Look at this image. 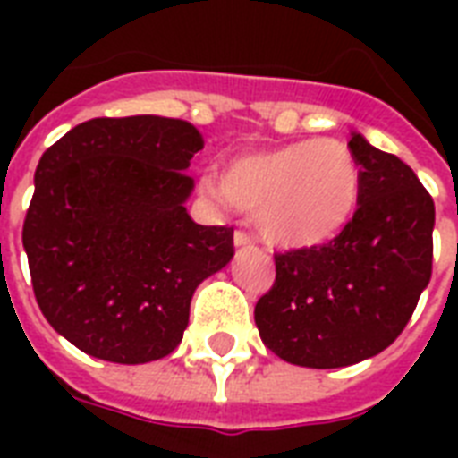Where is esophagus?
Wrapping results in <instances>:
<instances>
[{
	"instance_id": "34e87169",
	"label": "esophagus",
	"mask_w": 458,
	"mask_h": 458,
	"mask_svg": "<svg viewBox=\"0 0 458 458\" xmlns=\"http://www.w3.org/2000/svg\"><path fill=\"white\" fill-rule=\"evenodd\" d=\"M233 244H235L237 250H244V247H251V244H254V240H251L247 233H242V230H237L235 235H233Z\"/></svg>"
}]
</instances>
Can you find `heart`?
Segmentation results:
<instances>
[{
    "instance_id": "heart-1",
    "label": "heart",
    "mask_w": 458,
    "mask_h": 458,
    "mask_svg": "<svg viewBox=\"0 0 458 458\" xmlns=\"http://www.w3.org/2000/svg\"><path fill=\"white\" fill-rule=\"evenodd\" d=\"M201 192L254 214L273 247L309 250L347 228L361 199V168L340 140H297L244 149L223 175H207Z\"/></svg>"
}]
</instances>
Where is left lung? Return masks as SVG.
Masks as SVG:
<instances>
[{
  "label": "left lung",
  "instance_id": "left-lung-1",
  "mask_svg": "<svg viewBox=\"0 0 458 458\" xmlns=\"http://www.w3.org/2000/svg\"><path fill=\"white\" fill-rule=\"evenodd\" d=\"M349 149L361 168L354 218L323 247L278 254L273 290L254 309L266 347L306 369H342L390 347L433 273V197L361 132L352 131Z\"/></svg>",
  "mask_w": 458,
  "mask_h": 458
}]
</instances>
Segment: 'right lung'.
Wrapping results in <instances>:
<instances>
[{
  "instance_id": "1",
  "label": "right lung",
  "mask_w": 458,
  "mask_h": 458,
  "mask_svg": "<svg viewBox=\"0 0 458 458\" xmlns=\"http://www.w3.org/2000/svg\"><path fill=\"white\" fill-rule=\"evenodd\" d=\"M204 147L187 121L92 118L54 142L23 223L32 290L49 326L85 354L147 363L178 347L194 290L233 259V230L185 201Z\"/></svg>"
}]
</instances>
